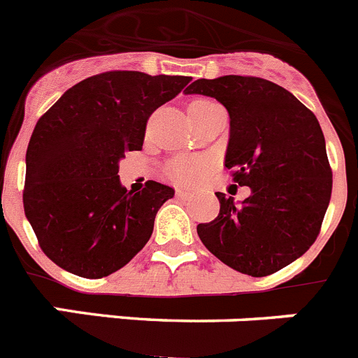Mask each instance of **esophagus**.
<instances>
[{
  "mask_svg": "<svg viewBox=\"0 0 358 358\" xmlns=\"http://www.w3.org/2000/svg\"><path fill=\"white\" fill-rule=\"evenodd\" d=\"M176 196H178V198H189L191 192L185 191V189H176Z\"/></svg>",
  "mask_w": 358,
  "mask_h": 358,
  "instance_id": "esophagus-1",
  "label": "esophagus"
}]
</instances>
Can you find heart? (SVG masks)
I'll list each match as a JSON object with an SVG mask.
<instances>
[{"mask_svg": "<svg viewBox=\"0 0 358 358\" xmlns=\"http://www.w3.org/2000/svg\"><path fill=\"white\" fill-rule=\"evenodd\" d=\"M203 103H212L210 99H196L191 105H203ZM208 169V164L205 159H198V157H180V159L173 160L167 166V175L175 182L180 183H191L198 180L199 176L205 175Z\"/></svg>", "mask_w": 358, "mask_h": 358, "instance_id": "obj_1", "label": "heart"}]
</instances>
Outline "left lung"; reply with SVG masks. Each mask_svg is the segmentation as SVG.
<instances>
[{"label":"left lung","mask_w":358,"mask_h":358,"mask_svg":"<svg viewBox=\"0 0 358 358\" xmlns=\"http://www.w3.org/2000/svg\"><path fill=\"white\" fill-rule=\"evenodd\" d=\"M185 94L217 99L230 114L224 166L251 189L241 205L215 192L221 208L198 224L221 262L250 276L289 266L314 244L331 196V169L315 115L296 96L255 76L196 80Z\"/></svg>","instance_id":"1"}]
</instances>
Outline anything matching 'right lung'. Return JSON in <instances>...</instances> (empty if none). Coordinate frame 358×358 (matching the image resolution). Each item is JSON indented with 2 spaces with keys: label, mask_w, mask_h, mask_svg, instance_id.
<instances>
[{
  "label": "right lung",
  "mask_w": 358,
  "mask_h": 358,
  "mask_svg": "<svg viewBox=\"0 0 358 358\" xmlns=\"http://www.w3.org/2000/svg\"><path fill=\"white\" fill-rule=\"evenodd\" d=\"M191 76L108 71L73 85L38 119L27 150L24 214L43 251L66 271L103 278L127 266L153 234L175 189L128 192L119 160L141 150L150 115Z\"/></svg>",
  "instance_id": "add662e5"
}]
</instances>
